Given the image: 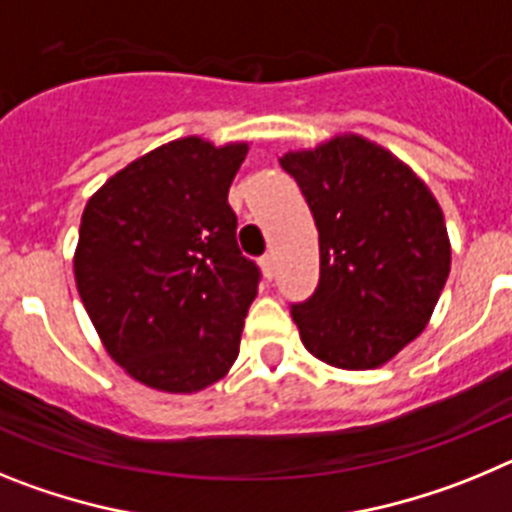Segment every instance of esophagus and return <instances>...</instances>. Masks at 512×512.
I'll use <instances>...</instances> for the list:
<instances>
[{
    "instance_id": "esophagus-1",
    "label": "esophagus",
    "mask_w": 512,
    "mask_h": 512,
    "mask_svg": "<svg viewBox=\"0 0 512 512\" xmlns=\"http://www.w3.org/2000/svg\"><path fill=\"white\" fill-rule=\"evenodd\" d=\"M261 269H264L266 279H274V274H277V256H274V253H266L264 259H261Z\"/></svg>"
}]
</instances>
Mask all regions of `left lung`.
I'll return each instance as SVG.
<instances>
[{"label": "left lung", "mask_w": 512, "mask_h": 512, "mask_svg": "<svg viewBox=\"0 0 512 512\" xmlns=\"http://www.w3.org/2000/svg\"><path fill=\"white\" fill-rule=\"evenodd\" d=\"M305 194L320 241V282L292 305L315 359L382 366L423 333L449 279L451 246L431 189L390 151L338 135L279 158Z\"/></svg>", "instance_id": "1"}]
</instances>
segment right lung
<instances>
[{"label":"right lung","instance_id":"right-lung-1","mask_svg":"<svg viewBox=\"0 0 512 512\" xmlns=\"http://www.w3.org/2000/svg\"><path fill=\"white\" fill-rule=\"evenodd\" d=\"M246 153L248 143L171 140L84 207L76 289L107 354L153 390L200 392L238 359L261 279L228 205Z\"/></svg>","mask_w":512,"mask_h":512}]
</instances>
